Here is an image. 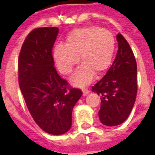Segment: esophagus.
<instances>
[{"label":"esophagus","instance_id":"1","mask_svg":"<svg viewBox=\"0 0 155 155\" xmlns=\"http://www.w3.org/2000/svg\"><path fill=\"white\" fill-rule=\"evenodd\" d=\"M82 92H83V95H84V96L85 97V96H87V95L89 93L90 91H89V90H87V89H83Z\"/></svg>","mask_w":155,"mask_h":155}]
</instances>
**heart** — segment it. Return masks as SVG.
<instances>
[{
  "label": "heart",
  "mask_w": 155,
  "mask_h": 155,
  "mask_svg": "<svg viewBox=\"0 0 155 155\" xmlns=\"http://www.w3.org/2000/svg\"><path fill=\"white\" fill-rule=\"evenodd\" d=\"M112 33L98 26L74 29L66 37L65 45H57L53 51L56 66L62 74L68 75L78 63L80 66L71 78L75 87H84L96 75L101 76L109 69L115 52Z\"/></svg>",
  "instance_id": "heart-1"
}]
</instances>
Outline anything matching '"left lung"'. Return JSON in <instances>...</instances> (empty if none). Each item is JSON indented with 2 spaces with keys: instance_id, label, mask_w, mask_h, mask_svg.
Wrapping results in <instances>:
<instances>
[{
  "instance_id": "left-lung-1",
  "label": "left lung",
  "mask_w": 155,
  "mask_h": 155,
  "mask_svg": "<svg viewBox=\"0 0 155 155\" xmlns=\"http://www.w3.org/2000/svg\"><path fill=\"white\" fill-rule=\"evenodd\" d=\"M118 51L106 75L92 87L101 97L99 118L107 126L123 123L130 116L137 96V63L125 38L117 35Z\"/></svg>"
}]
</instances>
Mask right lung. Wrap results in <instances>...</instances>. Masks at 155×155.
<instances>
[{
  "label": "right lung",
  "mask_w": 155,
  "mask_h": 155,
  "mask_svg": "<svg viewBox=\"0 0 155 155\" xmlns=\"http://www.w3.org/2000/svg\"><path fill=\"white\" fill-rule=\"evenodd\" d=\"M58 27L32 30L22 44L18 58V80L28 110L38 126L52 135L71 127L72 109L82 96L71 88L54 68L52 48Z\"/></svg>",
  "instance_id": "right-lung-1"
}]
</instances>
